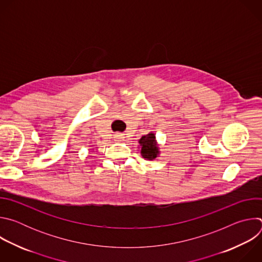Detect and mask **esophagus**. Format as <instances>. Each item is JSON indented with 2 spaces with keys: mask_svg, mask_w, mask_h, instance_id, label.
Returning <instances> with one entry per match:
<instances>
[{
  "mask_svg": "<svg viewBox=\"0 0 262 262\" xmlns=\"http://www.w3.org/2000/svg\"><path fill=\"white\" fill-rule=\"evenodd\" d=\"M121 137H120V135L119 134H117V135H115V139H120Z\"/></svg>",
  "mask_w": 262,
  "mask_h": 262,
  "instance_id": "1",
  "label": "esophagus"
}]
</instances>
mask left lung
I'll list each match as a JSON object with an SVG mask.
<instances>
[{
    "label": "left lung",
    "mask_w": 262,
    "mask_h": 262,
    "mask_svg": "<svg viewBox=\"0 0 262 262\" xmlns=\"http://www.w3.org/2000/svg\"><path fill=\"white\" fill-rule=\"evenodd\" d=\"M139 143L141 146V155L144 159L151 161L159 156V147L154 133H149L148 135L143 136Z\"/></svg>",
    "instance_id": "obj_1"
}]
</instances>
